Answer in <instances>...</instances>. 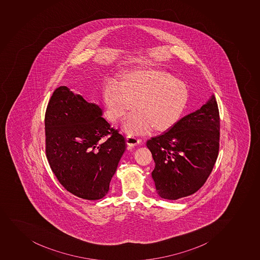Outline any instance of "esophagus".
<instances>
[{
	"label": "esophagus",
	"mask_w": 260,
	"mask_h": 260,
	"mask_svg": "<svg viewBox=\"0 0 260 260\" xmlns=\"http://www.w3.org/2000/svg\"><path fill=\"white\" fill-rule=\"evenodd\" d=\"M126 144L130 145V146H135V145H137L138 144H140V139H138V138L135 136H132V135L126 136Z\"/></svg>",
	"instance_id": "1"
}]
</instances>
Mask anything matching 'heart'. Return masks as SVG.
Segmentation results:
<instances>
[{
  "instance_id": "b5f03b06",
  "label": "heart",
  "mask_w": 260,
  "mask_h": 260,
  "mask_svg": "<svg viewBox=\"0 0 260 260\" xmlns=\"http://www.w3.org/2000/svg\"><path fill=\"white\" fill-rule=\"evenodd\" d=\"M108 116L117 121L134 109L137 114L127 118L122 128L138 135L150 130L167 131L180 120L188 100L186 85L167 72L139 70L126 74L118 82L107 85L104 93Z\"/></svg>"
}]
</instances>
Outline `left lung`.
Returning <instances> with one entry per match:
<instances>
[{
  "mask_svg": "<svg viewBox=\"0 0 260 260\" xmlns=\"http://www.w3.org/2000/svg\"><path fill=\"white\" fill-rule=\"evenodd\" d=\"M220 116L214 95L200 110L146 143L156 192L166 200L187 197L202 187L218 156Z\"/></svg>",
  "mask_w": 260,
  "mask_h": 260,
  "instance_id": "8db88e82",
  "label": "left lung"
}]
</instances>
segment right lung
Instances as JSON below:
<instances>
[{"label":"right lung","instance_id":"add662e5","mask_svg":"<svg viewBox=\"0 0 260 260\" xmlns=\"http://www.w3.org/2000/svg\"><path fill=\"white\" fill-rule=\"evenodd\" d=\"M88 103L67 86L55 89L45 113V152L67 191L84 200L104 198L110 189L125 139Z\"/></svg>","mask_w":260,"mask_h":260}]
</instances>
